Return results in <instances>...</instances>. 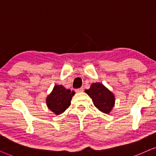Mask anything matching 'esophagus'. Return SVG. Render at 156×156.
Instances as JSON below:
<instances>
[{
	"label": "esophagus",
	"mask_w": 156,
	"mask_h": 156,
	"mask_svg": "<svg viewBox=\"0 0 156 156\" xmlns=\"http://www.w3.org/2000/svg\"><path fill=\"white\" fill-rule=\"evenodd\" d=\"M76 91L77 93H80V92H83V88H78V89H76Z\"/></svg>",
	"instance_id": "34e87169"
}]
</instances>
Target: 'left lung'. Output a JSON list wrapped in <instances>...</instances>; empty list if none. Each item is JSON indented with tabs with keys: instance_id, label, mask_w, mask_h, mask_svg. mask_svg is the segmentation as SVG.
Instances as JSON below:
<instances>
[{
	"instance_id": "8db88e82",
	"label": "left lung",
	"mask_w": 156,
	"mask_h": 156,
	"mask_svg": "<svg viewBox=\"0 0 156 156\" xmlns=\"http://www.w3.org/2000/svg\"><path fill=\"white\" fill-rule=\"evenodd\" d=\"M91 98L93 104L99 111L104 113H109L115 104V96L101 83H94L90 88L85 90Z\"/></svg>"
}]
</instances>
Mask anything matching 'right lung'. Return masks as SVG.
<instances>
[{
  "instance_id": "add662e5",
  "label": "right lung",
  "mask_w": 156,
  "mask_h": 156,
  "mask_svg": "<svg viewBox=\"0 0 156 156\" xmlns=\"http://www.w3.org/2000/svg\"><path fill=\"white\" fill-rule=\"evenodd\" d=\"M74 95V91L66 89L61 85H55L46 98L47 106L55 115H60L70 106Z\"/></svg>"
}]
</instances>
